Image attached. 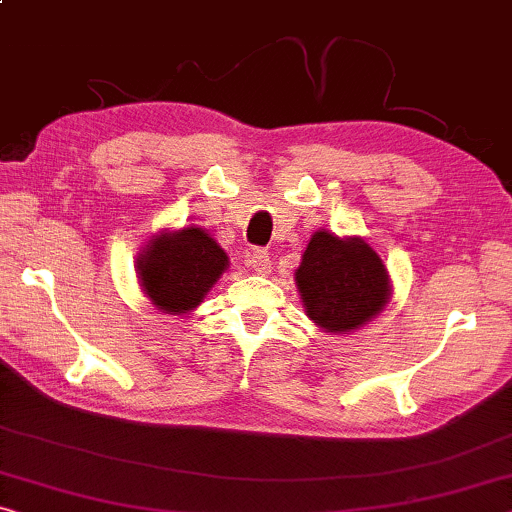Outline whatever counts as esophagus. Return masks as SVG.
<instances>
[{"label":"esophagus","mask_w":512,"mask_h":512,"mask_svg":"<svg viewBox=\"0 0 512 512\" xmlns=\"http://www.w3.org/2000/svg\"><path fill=\"white\" fill-rule=\"evenodd\" d=\"M249 265H251V270L258 274H270V270H272L270 254H267L265 249H254L249 254Z\"/></svg>","instance_id":"obj_1"}]
</instances>
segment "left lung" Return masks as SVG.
Segmentation results:
<instances>
[{"label": "left lung", "mask_w": 512, "mask_h": 512, "mask_svg": "<svg viewBox=\"0 0 512 512\" xmlns=\"http://www.w3.org/2000/svg\"><path fill=\"white\" fill-rule=\"evenodd\" d=\"M306 316L325 332H352L375 318L391 297L389 272L361 238L316 231L295 272Z\"/></svg>", "instance_id": "1"}]
</instances>
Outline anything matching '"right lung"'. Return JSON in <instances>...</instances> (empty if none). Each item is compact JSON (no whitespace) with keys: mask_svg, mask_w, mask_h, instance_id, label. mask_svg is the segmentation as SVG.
<instances>
[{"mask_svg":"<svg viewBox=\"0 0 512 512\" xmlns=\"http://www.w3.org/2000/svg\"><path fill=\"white\" fill-rule=\"evenodd\" d=\"M229 265L226 251L199 226L153 235L137 258L141 290L171 316L196 309Z\"/></svg>","mask_w":512,"mask_h":512,"instance_id":"obj_1","label":"right lung"}]
</instances>
